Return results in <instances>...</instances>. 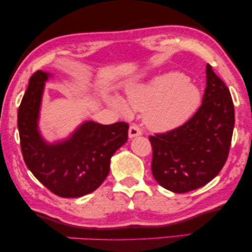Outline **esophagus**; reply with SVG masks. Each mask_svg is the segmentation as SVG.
<instances>
[{"label":"esophagus","instance_id":"obj_1","mask_svg":"<svg viewBox=\"0 0 252 252\" xmlns=\"http://www.w3.org/2000/svg\"><path fill=\"white\" fill-rule=\"evenodd\" d=\"M142 135V130L138 128L136 125H131L128 129V137L129 138H134L137 136H141Z\"/></svg>","mask_w":252,"mask_h":252}]
</instances>
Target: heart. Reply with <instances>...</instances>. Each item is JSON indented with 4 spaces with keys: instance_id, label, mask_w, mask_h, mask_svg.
<instances>
[{
    "instance_id": "obj_1",
    "label": "heart",
    "mask_w": 252,
    "mask_h": 252,
    "mask_svg": "<svg viewBox=\"0 0 252 252\" xmlns=\"http://www.w3.org/2000/svg\"><path fill=\"white\" fill-rule=\"evenodd\" d=\"M202 99L200 89L187 75L169 72L128 87L126 100L113 94L108 102L124 115L145 111L144 123L151 130L168 133L185 125L198 110Z\"/></svg>"
}]
</instances>
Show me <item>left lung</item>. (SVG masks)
Wrapping results in <instances>:
<instances>
[{
    "mask_svg": "<svg viewBox=\"0 0 252 252\" xmlns=\"http://www.w3.org/2000/svg\"><path fill=\"white\" fill-rule=\"evenodd\" d=\"M234 128V107L229 88L206 66L202 106L179 128L151 136L152 175L158 184L183 193L203 187L225 163Z\"/></svg>",
    "mask_w": 252,
    "mask_h": 252,
    "instance_id": "obj_1",
    "label": "left lung"
}]
</instances>
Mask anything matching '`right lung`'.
<instances>
[{"label":"right lung","mask_w":252,"mask_h":252,"mask_svg":"<svg viewBox=\"0 0 252 252\" xmlns=\"http://www.w3.org/2000/svg\"><path fill=\"white\" fill-rule=\"evenodd\" d=\"M54 74L38 71L30 77L18 111V128L26 165L50 191L76 198L94 191L106 179L110 160L127 142L128 125L81 123L65 138L49 142L39 121L46 82Z\"/></svg>","instance_id":"1"}]
</instances>
